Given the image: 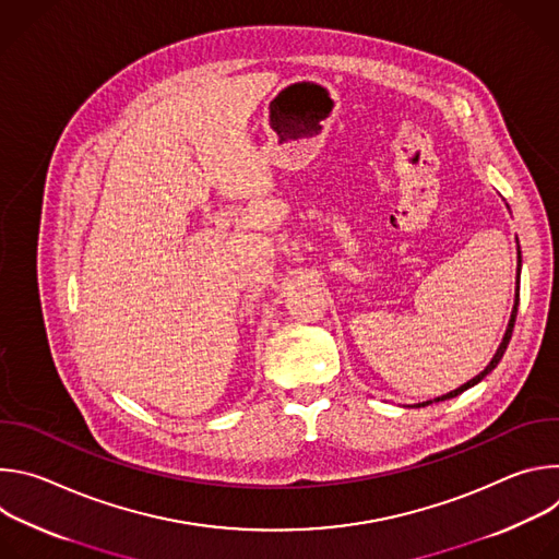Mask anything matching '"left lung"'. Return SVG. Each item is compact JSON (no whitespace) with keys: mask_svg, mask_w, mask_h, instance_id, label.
<instances>
[{"mask_svg":"<svg viewBox=\"0 0 559 559\" xmlns=\"http://www.w3.org/2000/svg\"><path fill=\"white\" fill-rule=\"evenodd\" d=\"M518 259H520V265H518V276H515V283H518V294H515V305H513V311H511V321H509V328H507V332H504V338H502V343H500V347H498V352H496V356L491 358V362L485 367V371H480L477 373L475 378H471L468 382H464L462 386H457V389H453V391H449V393H444V395H440V397H436V401H427V403H420V405H416V407H427V405H431V403H442V401H449V397H455V395H460L462 391H466L468 386H473V384H477L480 382L483 378H487L496 367H498V362L502 360V356H504V352H507V347H509V341H511V334H513V328H515V316H518V305H520V267H522V257H520V246H518Z\"/></svg>","mask_w":559,"mask_h":559,"instance_id":"8db88e82","label":"left lung"}]
</instances>
